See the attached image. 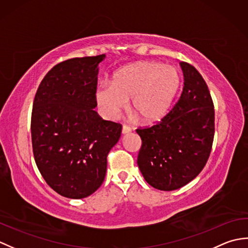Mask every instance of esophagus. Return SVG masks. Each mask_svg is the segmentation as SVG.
Masks as SVG:
<instances>
[{"label":"esophagus","mask_w":248,"mask_h":248,"mask_svg":"<svg viewBox=\"0 0 248 248\" xmlns=\"http://www.w3.org/2000/svg\"><path fill=\"white\" fill-rule=\"evenodd\" d=\"M131 132V128L128 127V125H123V129H121V134L124 135V134H128Z\"/></svg>","instance_id":"34e87169"}]
</instances>
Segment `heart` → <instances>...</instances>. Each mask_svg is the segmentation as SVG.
I'll return each mask as SVG.
<instances>
[{
    "mask_svg": "<svg viewBox=\"0 0 248 248\" xmlns=\"http://www.w3.org/2000/svg\"><path fill=\"white\" fill-rule=\"evenodd\" d=\"M175 67L155 62H138L114 73L112 81L100 85L94 98L105 118L117 119L131 108L145 124L159 123L170 113L180 87Z\"/></svg>",
    "mask_w": 248,
    "mask_h": 248,
    "instance_id": "obj_1",
    "label": "heart"
}]
</instances>
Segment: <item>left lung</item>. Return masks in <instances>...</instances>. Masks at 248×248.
<instances>
[{"instance_id": "left-lung-1", "label": "left lung", "mask_w": 248, "mask_h": 248, "mask_svg": "<svg viewBox=\"0 0 248 248\" xmlns=\"http://www.w3.org/2000/svg\"><path fill=\"white\" fill-rule=\"evenodd\" d=\"M184 85L175 107L161 123L138 129L141 147L138 165L145 180L161 191H173L202 170L214 138L211 94L197 69L180 62Z\"/></svg>"}]
</instances>
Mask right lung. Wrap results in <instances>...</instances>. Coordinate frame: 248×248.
Returning <instances> with one entry per match:
<instances>
[{"instance_id":"right-lung-1","label":"right lung","mask_w":248,"mask_h":248,"mask_svg":"<svg viewBox=\"0 0 248 248\" xmlns=\"http://www.w3.org/2000/svg\"><path fill=\"white\" fill-rule=\"evenodd\" d=\"M104 59L102 54L60 62L35 94L31 131L36 165L49 186L67 198H85L100 187L107 156L121 134L119 124L93 110Z\"/></svg>"}]
</instances>
